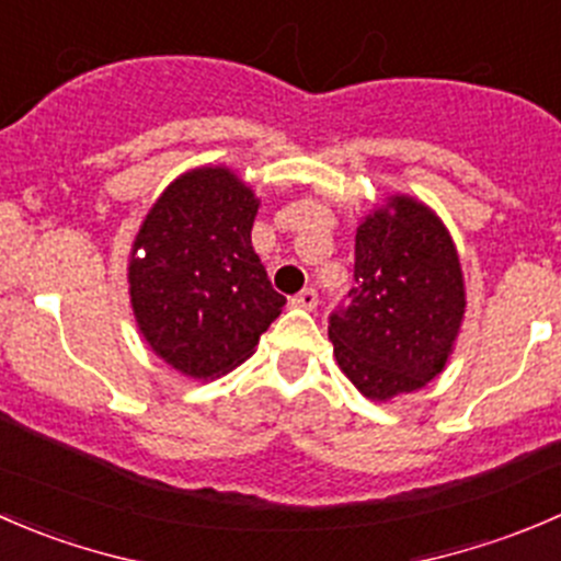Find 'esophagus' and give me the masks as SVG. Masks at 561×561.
Instances as JSON below:
<instances>
[{
  "label": "esophagus",
  "mask_w": 561,
  "mask_h": 561,
  "mask_svg": "<svg viewBox=\"0 0 561 561\" xmlns=\"http://www.w3.org/2000/svg\"><path fill=\"white\" fill-rule=\"evenodd\" d=\"M291 305H294V308L313 310L316 305H319V291H316V288H302V291H299V294H294Z\"/></svg>",
  "instance_id": "obj_1"
}]
</instances>
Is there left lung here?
Segmentation results:
<instances>
[{
  "label": "left lung",
  "mask_w": 561,
  "mask_h": 561,
  "mask_svg": "<svg viewBox=\"0 0 561 561\" xmlns=\"http://www.w3.org/2000/svg\"><path fill=\"white\" fill-rule=\"evenodd\" d=\"M463 275L442 220L409 196L359 224L354 286L330 313L335 359L370 401L442 374L461 327Z\"/></svg>",
  "instance_id": "left-lung-1"
}]
</instances>
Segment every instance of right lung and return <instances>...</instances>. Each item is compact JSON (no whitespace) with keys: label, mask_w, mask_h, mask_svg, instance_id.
I'll return each instance as SVG.
<instances>
[{"label":"right lung","mask_w":561,"mask_h":561,"mask_svg":"<svg viewBox=\"0 0 561 561\" xmlns=\"http://www.w3.org/2000/svg\"><path fill=\"white\" fill-rule=\"evenodd\" d=\"M256 209L259 198L229 169L187 171L133 242L127 278L138 327L154 354L193 379L251 357L286 305L251 245Z\"/></svg>","instance_id":"add662e5"}]
</instances>
